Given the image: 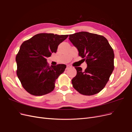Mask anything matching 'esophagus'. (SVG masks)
<instances>
[{"mask_svg": "<svg viewBox=\"0 0 132 132\" xmlns=\"http://www.w3.org/2000/svg\"><path fill=\"white\" fill-rule=\"evenodd\" d=\"M71 67V66H70V65H67V66H66V70H68V69H70Z\"/></svg>", "mask_w": 132, "mask_h": 132, "instance_id": "esophagus-1", "label": "esophagus"}]
</instances>
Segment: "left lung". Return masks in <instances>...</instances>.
Returning <instances> with one entry per match:
<instances>
[{
  "instance_id": "8db88e82",
  "label": "left lung",
  "mask_w": 132,
  "mask_h": 132,
  "mask_svg": "<svg viewBox=\"0 0 132 132\" xmlns=\"http://www.w3.org/2000/svg\"><path fill=\"white\" fill-rule=\"evenodd\" d=\"M69 40L87 63L85 71L80 67H75L77 75L72 79L73 86L84 95L98 93L109 81L114 69L113 48L104 36L86 31L71 34Z\"/></svg>"
}]
</instances>
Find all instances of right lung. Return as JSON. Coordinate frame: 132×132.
Returning <instances> with one entry per match:
<instances>
[{"mask_svg":"<svg viewBox=\"0 0 132 132\" xmlns=\"http://www.w3.org/2000/svg\"><path fill=\"white\" fill-rule=\"evenodd\" d=\"M69 35L41 33L24 41L16 57L17 75L28 92L42 96L52 92L55 80L64 72L66 66H49L47 58L56 53L59 44Z\"/></svg>","mask_w":132,"mask_h":132,"instance_id":"obj_1","label":"right lung"}]
</instances>
